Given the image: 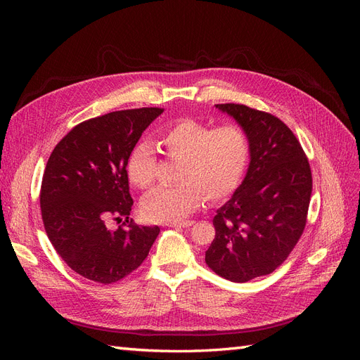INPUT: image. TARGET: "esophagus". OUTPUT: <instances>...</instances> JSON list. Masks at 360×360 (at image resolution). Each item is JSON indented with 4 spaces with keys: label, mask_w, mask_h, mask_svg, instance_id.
Segmentation results:
<instances>
[{
    "label": "esophagus",
    "mask_w": 360,
    "mask_h": 360,
    "mask_svg": "<svg viewBox=\"0 0 360 360\" xmlns=\"http://www.w3.org/2000/svg\"><path fill=\"white\" fill-rule=\"evenodd\" d=\"M195 222L192 221V219H186V221H180V222H168V224H165L167 226H183V228H189V226H192Z\"/></svg>",
    "instance_id": "1"
}]
</instances>
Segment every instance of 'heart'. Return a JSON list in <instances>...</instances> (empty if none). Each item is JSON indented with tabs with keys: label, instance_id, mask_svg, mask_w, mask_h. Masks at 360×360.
<instances>
[{
	"label": "heart",
	"instance_id": "b5f03b06",
	"mask_svg": "<svg viewBox=\"0 0 360 360\" xmlns=\"http://www.w3.org/2000/svg\"><path fill=\"white\" fill-rule=\"evenodd\" d=\"M158 146L169 159L180 160L176 186L156 188L141 201L151 222H177L201 201H221L238 188L246 171L250 143L245 129L228 124L212 129L197 120H181L168 127ZM158 159L148 144H138L127 160V177L147 189L155 181Z\"/></svg>",
	"mask_w": 360,
	"mask_h": 360
}]
</instances>
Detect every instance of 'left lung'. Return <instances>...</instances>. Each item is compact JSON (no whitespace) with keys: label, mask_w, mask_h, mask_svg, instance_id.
Instances as JSON below:
<instances>
[{"label":"left lung","mask_w":360,"mask_h":360,"mask_svg":"<svg viewBox=\"0 0 360 360\" xmlns=\"http://www.w3.org/2000/svg\"><path fill=\"white\" fill-rule=\"evenodd\" d=\"M214 106L245 129L250 160L240 186L216 210L205 263L228 281L248 282L271 274L299 242L311 201V168L278 117L237 103Z\"/></svg>","instance_id":"left-lung-1"}]
</instances>
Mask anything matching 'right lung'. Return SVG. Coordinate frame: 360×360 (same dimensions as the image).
Returning <instances> with one entry per match:
<instances>
[{"mask_svg": "<svg viewBox=\"0 0 360 360\" xmlns=\"http://www.w3.org/2000/svg\"><path fill=\"white\" fill-rule=\"evenodd\" d=\"M160 108L105 114L75 126L53 148L43 172L41 219L52 246L76 274L112 284L147 258L159 226L129 222L127 160ZM125 217L126 229L107 226Z\"/></svg>", "mask_w": 360, "mask_h": 360, "instance_id": "right-lung-1", "label": "right lung"}]
</instances>
